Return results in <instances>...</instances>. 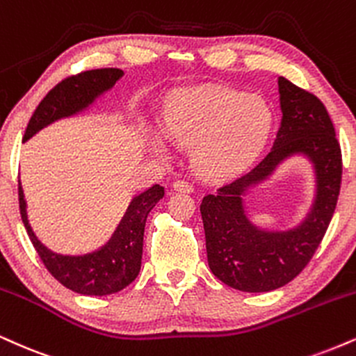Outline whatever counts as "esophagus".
<instances>
[{"instance_id": "1", "label": "esophagus", "mask_w": 356, "mask_h": 356, "mask_svg": "<svg viewBox=\"0 0 356 356\" xmlns=\"http://www.w3.org/2000/svg\"><path fill=\"white\" fill-rule=\"evenodd\" d=\"M172 187H174V191L187 192V194L194 192V184L189 182V181H186V179H177V181L172 184Z\"/></svg>"}]
</instances>
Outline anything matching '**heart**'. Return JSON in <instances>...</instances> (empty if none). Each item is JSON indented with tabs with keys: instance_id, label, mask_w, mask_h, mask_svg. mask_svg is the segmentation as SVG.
<instances>
[{
	"instance_id": "1",
	"label": "heart",
	"mask_w": 356,
	"mask_h": 356,
	"mask_svg": "<svg viewBox=\"0 0 356 356\" xmlns=\"http://www.w3.org/2000/svg\"><path fill=\"white\" fill-rule=\"evenodd\" d=\"M272 126V108L264 97L225 88L175 94L162 118L167 139L195 144V164L212 179L232 177L247 169L267 144ZM154 147L164 152L162 144Z\"/></svg>"
}]
</instances>
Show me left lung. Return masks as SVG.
Returning <instances> with one entry per match:
<instances>
[{"mask_svg": "<svg viewBox=\"0 0 356 356\" xmlns=\"http://www.w3.org/2000/svg\"><path fill=\"white\" fill-rule=\"evenodd\" d=\"M278 92L284 115L270 152L200 204L209 267L225 285L242 292H270L292 282L322 242L340 194L341 149L327 108L315 94L282 76ZM295 152L307 153L316 165L314 209L295 231L262 233L243 213V192Z\"/></svg>", "mask_w": 356, "mask_h": 356, "instance_id": "left-lung-1", "label": "left lung"}]
</instances>
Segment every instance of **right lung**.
Returning a JSON list of instances; mask_svg holds the SVG:
<instances>
[{
    "mask_svg": "<svg viewBox=\"0 0 356 356\" xmlns=\"http://www.w3.org/2000/svg\"><path fill=\"white\" fill-rule=\"evenodd\" d=\"M122 74L124 72L118 67H102V70L83 71L79 74L67 76L61 83L56 84L40 102L29 119L23 140H28L56 119L66 118L84 109L101 92L113 88L115 81L122 78ZM18 197L24 229L51 275L72 292L102 297V295L121 292L134 282L139 273L145 220L154 205L164 197V187L156 184L151 189L134 197L113 238L101 250L83 257L58 255L42 245L28 224L26 202H24L21 184H18Z\"/></svg>",
    "mask_w": 356,
    "mask_h": 356,
    "instance_id": "right-lung-1",
    "label": "right lung"
}]
</instances>
